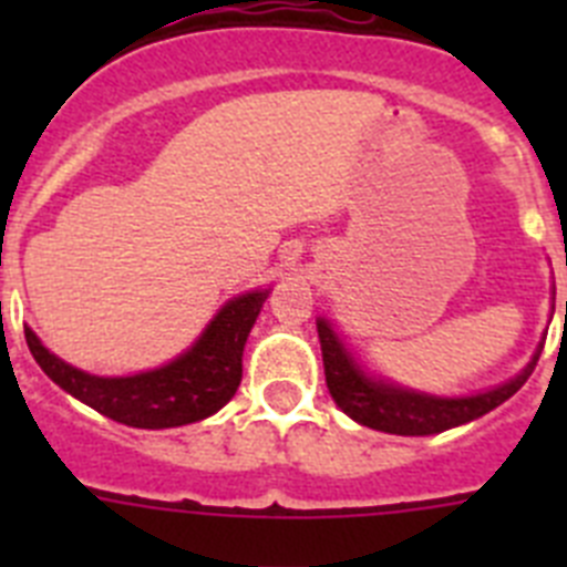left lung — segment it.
<instances>
[{"mask_svg": "<svg viewBox=\"0 0 567 567\" xmlns=\"http://www.w3.org/2000/svg\"><path fill=\"white\" fill-rule=\"evenodd\" d=\"M318 338L320 352H323L329 394H332L340 412L349 414L354 423L369 425V429H378V432L385 434H400V437L440 434L454 429V425H465L471 420L483 417V414L497 409L499 403H505L523 389L525 380L534 372V365H537L539 354H543V340H539L537 352L517 378L505 380V383L494 385L488 392L440 398V394L417 392V389H409V385L392 383V380L365 372L327 318H318Z\"/></svg>", "mask_w": 567, "mask_h": 567, "instance_id": "1", "label": "left lung"}]
</instances>
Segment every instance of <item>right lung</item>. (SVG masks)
<instances>
[{
	"instance_id": "obj_1",
	"label": "right lung",
	"mask_w": 567,
	"mask_h": 567,
	"mask_svg": "<svg viewBox=\"0 0 567 567\" xmlns=\"http://www.w3.org/2000/svg\"><path fill=\"white\" fill-rule=\"evenodd\" d=\"M267 298L269 289H252L227 300L187 352L127 378H99L64 363L30 327H24V340L59 389L104 417L133 429H175L209 417L235 398L244 374V346Z\"/></svg>"
}]
</instances>
